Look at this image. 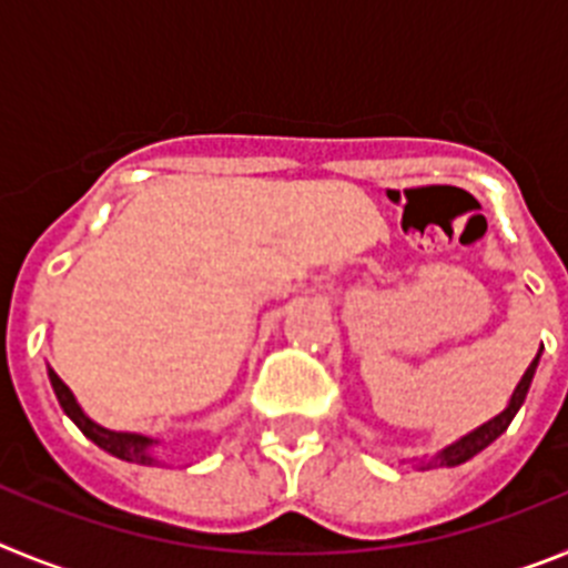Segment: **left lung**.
I'll return each mask as SVG.
<instances>
[{
  "label": "left lung",
  "instance_id": "8db88e82",
  "mask_svg": "<svg viewBox=\"0 0 568 568\" xmlns=\"http://www.w3.org/2000/svg\"><path fill=\"white\" fill-rule=\"evenodd\" d=\"M540 349H544V346H540ZM540 349H538V355H535V361H531V364L526 366L524 378H520L518 386L511 389L509 400H506V406H504V409H500L498 415H495V418L484 420V424L475 426L471 433L460 435L458 440H453V444H446L444 449H438V453H435V455L413 458L415 466H418V469H438V466L466 464V460H469V458H475V455H478V453H484V449L491 444V440H498L500 435H504L506 429H509L511 418L518 415L520 406H524L526 393H529V386H531V378H535V369H538V364H540Z\"/></svg>",
  "mask_w": 568,
  "mask_h": 568
}]
</instances>
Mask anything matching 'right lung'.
Returning <instances> with one entry per match:
<instances>
[{
    "mask_svg": "<svg viewBox=\"0 0 568 568\" xmlns=\"http://www.w3.org/2000/svg\"><path fill=\"white\" fill-rule=\"evenodd\" d=\"M48 378H50V386H53V393H57L59 406H62L64 415H68L79 429H82L84 438H90L97 446H102L104 453H110L113 458L128 460V464H144V466L162 464L159 455H155V449H159L162 440L150 438V435H142V433H115V429H108V426L97 424L93 418H88V413L79 406L77 395L70 393V386L64 384V381L59 378L50 366H48Z\"/></svg>",
    "mask_w": 568,
    "mask_h": 568,
    "instance_id": "right-lung-1",
    "label": "right lung"
}]
</instances>
